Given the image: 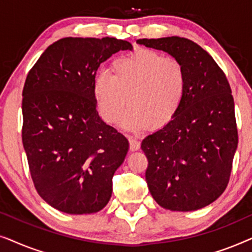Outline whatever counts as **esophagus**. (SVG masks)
Wrapping results in <instances>:
<instances>
[{
    "mask_svg": "<svg viewBox=\"0 0 252 252\" xmlns=\"http://www.w3.org/2000/svg\"><path fill=\"white\" fill-rule=\"evenodd\" d=\"M128 141H129V149H130V151H136V150L140 149V147H141L140 141H137L135 139H129Z\"/></svg>",
    "mask_w": 252,
    "mask_h": 252,
    "instance_id": "34e87169",
    "label": "esophagus"
}]
</instances>
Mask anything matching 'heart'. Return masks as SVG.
<instances>
[{
  "instance_id": "1",
  "label": "heart",
  "mask_w": 252,
  "mask_h": 252,
  "mask_svg": "<svg viewBox=\"0 0 252 252\" xmlns=\"http://www.w3.org/2000/svg\"><path fill=\"white\" fill-rule=\"evenodd\" d=\"M187 89L185 68L178 61L155 50L137 48L113 62L111 74L99 72L93 79L92 94L106 124L122 120L123 129L139 133L151 126L159 129L173 122L184 104Z\"/></svg>"
}]
</instances>
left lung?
<instances>
[{"label": "left lung", "instance_id": "left-lung-1", "mask_svg": "<svg viewBox=\"0 0 252 252\" xmlns=\"http://www.w3.org/2000/svg\"><path fill=\"white\" fill-rule=\"evenodd\" d=\"M136 43L171 55L187 78L180 112L141 143L148 158V188L166 210L204 208L225 191L239 141L228 81L209 53L191 40L167 36Z\"/></svg>", "mask_w": 252, "mask_h": 252}]
</instances>
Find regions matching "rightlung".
<instances>
[{
  "mask_svg": "<svg viewBox=\"0 0 252 252\" xmlns=\"http://www.w3.org/2000/svg\"><path fill=\"white\" fill-rule=\"evenodd\" d=\"M132 50L115 37H64L50 44L23 89V144L36 191L68 215L101 211L128 141L98 116L92 82L103 62Z\"/></svg>",
  "mask_w": 252,
  "mask_h": 252,
  "instance_id": "1",
  "label": "right lung"
}]
</instances>
